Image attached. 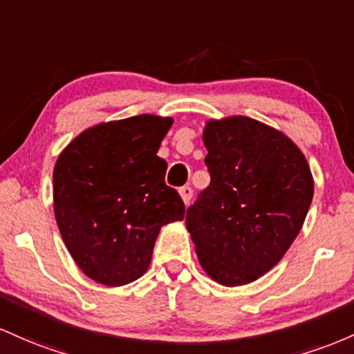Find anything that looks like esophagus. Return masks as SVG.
<instances>
[{
    "label": "esophagus",
    "mask_w": 354,
    "mask_h": 354,
    "mask_svg": "<svg viewBox=\"0 0 354 354\" xmlns=\"http://www.w3.org/2000/svg\"><path fill=\"white\" fill-rule=\"evenodd\" d=\"M178 194H180L182 202H184V204L187 205L189 202H190V198H192V189H190L189 185H185V187H182L180 190H178Z\"/></svg>",
    "instance_id": "34e87169"
}]
</instances>
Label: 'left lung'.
Instances as JSON below:
<instances>
[{
  "instance_id": "1",
  "label": "left lung",
  "mask_w": 354,
  "mask_h": 354,
  "mask_svg": "<svg viewBox=\"0 0 354 354\" xmlns=\"http://www.w3.org/2000/svg\"><path fill=\"white\" fill-rule=\"evenodd\" d=\"M210 185L185 225L205 274L222 286L254 283L283 259L315 194L304 153L281 130L244 115L205 122Z\"/></svg>"
}]
</instances>
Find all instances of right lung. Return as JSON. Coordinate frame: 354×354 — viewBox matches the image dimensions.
Returning a JSON list of instances; mask_svg holds the SVG:
<instances>
[{
  "label": "right lung",
  "instance_id": "add662e5",
  "mask_svg": "<svg viewBox=\"0 0 354 354\" xmlns=\"http://www.w3.org/2000/svg\"><path fill=\"white\" fill-rule=\"evenodd\" d=\"M174 118L137 115L78 133L53 169L59 234L82 272L118 288L144 276L160 229L184 219L157 156Z\"/></svg>",
  "mask_w": 354,
  "mask_h": 354
}]
</instances>
